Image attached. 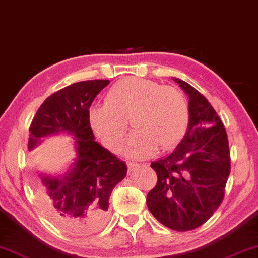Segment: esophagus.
I'll use <instances>...</instances> for the list:
<instances>
[{
  "label": "esophagus",
  "mask_w": 258,
  "mask_h": 258,
  "mask_svg": "<svg viewBox=\"0 0 258 258\" xmlns=\"http://www.w3.org/2000/svg\"><path fill=\"white\" fill-rule=\"evenodd\" d=\"M140 166V164L135 163V162H128V169L129 171H133L134 169H136V167Z\"/></svg>",
  "instance_id": "esophagus-1"
}]
</instances>
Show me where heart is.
<instances>
[{
	"label": "heart",
	"mask_w": 258,
	"mask_h": 258,
	"mask_svg": "<svg viewBox=\"0 0 258 258\" xmlns=\"http://www.w3.org/2000/svg\"><path fill=\"white\" fill-rule=\"evenodd\" d=\"M88 116L95 135L111 151L120 149L130 120L135 132L124 152L144 158L158 147L162 151L177 147L188 128L189 110L184 94L172 86L126 77L111 86L106 103L93 106Z\"/></svg>",
	"instance_id": "1"
}]
</instances>
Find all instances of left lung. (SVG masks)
Listing matches in <instances>:
<instances>
[{
  "mask_svg": "<svg viewBox=\"0 0 258 258\" xmlns=\"http://www.w3.org/2000/svg\"><path fill=\"white\" fill-rule=\"evenodd\" d=\"M173 79L188 95V128L172 154L151 163L158 179L147 205L162 225L187 231L204 225L221 205L230 154L225 125L212 104L191 85Z\"/></svg>",
  "mask_w": 258,
  "mask_h": 258,
  "instance_id": "1",
  "label": "left lung"
}]
</instances>
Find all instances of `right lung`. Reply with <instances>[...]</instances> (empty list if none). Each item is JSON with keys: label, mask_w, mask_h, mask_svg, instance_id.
Here are the masks:
<instances>
[{"label": "right lung", "mask_w": 258, "mask_h": 258, "mask_svg": "<svg viewBox=\"0 0 258 258\" xmlns=\"http://www.w3.org/2000/svg\"><path fill=\"white\" fill-rule=\"evenodd\" d=\"M108 84L109 80L80 81L53 93L29 128V150L51 134L67 132L76 137L78 157L70 172L62 178L40 174L36 184L47 219L71 235L83 236L102 228L110 194L126 175L125 163L95 142L89 123V107Z\"/></svg>", "instance_id": "1"}]
</instances>
